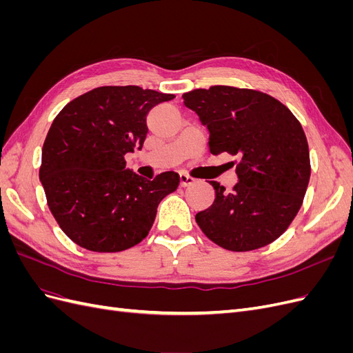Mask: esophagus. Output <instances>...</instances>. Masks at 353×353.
Instances as JSON below:
<instances>
[{"label":"esophagus","instance_id":"obj_1","mask_svg":"<svg viewBox=\"0 0 353 353\" xmlns=\"http://www.w3.org/2000/svg\"><path fill=\"white\" fill-rule=\"evenodd\" d=\"M194 178H191V176H188L187 174H179V185L181 187H188V185H191V184H194Z\"/></svg>","mask_w":353,"mask_h":353}]
</instances>
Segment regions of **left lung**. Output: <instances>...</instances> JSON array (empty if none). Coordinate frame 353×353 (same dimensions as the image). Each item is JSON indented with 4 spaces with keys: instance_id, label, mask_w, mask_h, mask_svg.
Wrapping results in <instances>:
<instances>
[{
    "instance_id": "1",
    "label": "left lung",
    "mask_w": 353,
    "mask_h": 353,
    "mask_svg": "<svg viewBox=\"0 0 353 353\" xmlns=\"http://www.w3.org/2000/svg\"><path fill=\"white\" fill-rule=\"evenodd\" d=\"M183 99L208 128L209 152L239 159L231 193L209 181L215 200L196 215L199 227L232 252L272 243L297 215L311 176L302 125L279 100L253 90L218 85Z\"/></svg>"
}]
</instances>
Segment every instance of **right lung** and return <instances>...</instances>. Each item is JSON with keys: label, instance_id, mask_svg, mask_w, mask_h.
Returning <instances> with one entry per match:
<instances>
[{"label": "right lung", "instance_id": "obj_1", "mask_svg": "<svg viewBox=\"0 0 353 353\" xmlns=\"http://www.w3.org/2000/svg\"><path fill=\"white\" fill-rule=\"evenodd\" d=\"M174 97L135 85L100 87L66 104L52 122L39 179L52 216L81 248H132L147 237L159 203L176 190V172L150 181L123 159L143 148L148 112Z\"/></svg>", "mask_w": 353, "mask_h": 353}]
</instances>
